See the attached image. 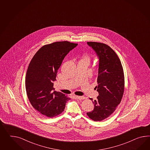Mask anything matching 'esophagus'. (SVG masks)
<instances>
[{
	"label": "esophagus",
	"mask_w": 150,
	"mask_h": 150,
	"mask_svg": "<svg viewBox=\"0 0 150 150\" xmlns=\"http://www.w3.org/2000/svg\"><path fill=\"white\" fill-rule=\"evenodd\" d=\"M75 97L76 99H79V100H84L86 99L84 96H77V95H75Z\"/></svg>",
	"instance_id": "obj_1"
}]
</instances>
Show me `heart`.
<instances>
[{"instance_id":"heart-1","label":"heart","mask_w":150,"mask_h":150,"mask_svg":"<svg viewBox=\"0 0 150 150\" xmlns=\"http://www.w3.org/2000/svg\"><path fill=\"white\" fill-rule=\"evenodd\" d=\"M83 59H87L88 61H89V59H90V57H89L88 56H86Z\"/></svg>"}]
</instances>
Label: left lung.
<instances>
[{
    "mask_svg": "<svg viewBox=\"0 0 150 150\" xmlns=\"http://www.w3.org/2000/svg\"><path fill=\"white\" fill-rule=\"evenodd\" d=\"M87 44L99 56V64L96 87L99 96L93 101L94 110L87 114L91 120L101 121L113 113L120 103L124 92V70L120 59L110 46L95 42Z\"/></svg>",
    "mask_w": 150,
    "mask_h": 150,
    "instance_id": "obj_1",
    "label": "left lung"
}]
</instances>
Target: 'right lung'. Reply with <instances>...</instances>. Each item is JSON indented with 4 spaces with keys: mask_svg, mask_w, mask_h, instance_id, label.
<instances>
[{
    "mask_svg": "<svg viewBox=\"0 0 150 150\" xmlns=\"http://www.w3.org/2000/svg\"><path fill=\"white\" fill-rule=\"evenodd\" d=\"M77 43L68 41L46 44L37 51L30 63L26 74V91L31 105L48 117L62 113L70 99L55 91L53 81L63 59Z\"/></svg>",
    "mask_w": 150,
    "mask_h": 150,
    "instance_id": "1",
    "label": "right lung"
}]
</instances>
